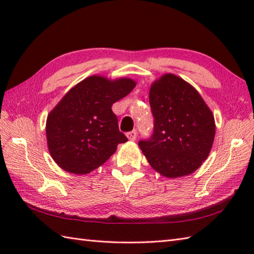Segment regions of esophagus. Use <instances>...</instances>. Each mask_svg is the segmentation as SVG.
<instances>
[{
    "label": "esophagus",
    "instance_id": "1",
    "mask_svg": "<svg viewBox=\"0 0 254 254\" xmlns=\"http://www.w3.org/2000/svg\"><path fill=\"white\" fill-rule=\"evenodd\" d=\"M127 136L128 139H130V141H135L136 136H137V133H136L135 130H133L131 132H127Z\"/></svg>",
    "mask_w": 254,
    "mask_h": 254
}]
</instances>
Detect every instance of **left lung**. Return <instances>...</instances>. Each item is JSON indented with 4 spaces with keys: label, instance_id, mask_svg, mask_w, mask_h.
I'll return each instance as SVG.
<instances>
[{
    "label": "left lung",
    "instance_id": "left-lung-1",
    "mask_svg": "<svg viewBox=\"0 0 254 254\" xmlns=\"http://www.w3.org/2000/svg\"><path fill=\"white\" fill-rule=\"evenodd\" d=\"M149 105L153 134L138 142L148 163L167 178L192 174L212 148V111L195 88L174 74H166L152 85Z\"/></svg>",
    "mask_w": 254,
    "mask_h": 254
}]
</instances>
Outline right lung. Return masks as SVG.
Returning a JSON list of instances; mask_svg holds the SVG:
<instances>
[{
  "label": "right lung",
  "instance_id": "obj_1",
  "mask_svg": "<svg viewBox=\"0 0 254 254\" xmlns=\"http://www.w3.org/2000/svg\"><path fill=\"white\" fill-rule=\"evenodd\" d=\"M135 87L130 78L90 76L63 97L47 119L49 152L63 170L89 174L116 152L127 136L111 107Z\"/></svg>",
  "mask_w": 254,
  "mask_h": 254
}]
</instances>
